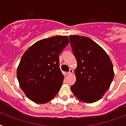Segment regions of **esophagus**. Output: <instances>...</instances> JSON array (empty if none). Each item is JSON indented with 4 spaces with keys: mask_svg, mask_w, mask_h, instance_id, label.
I'll list each match as a JSON object with an SVG mask.
<instances>
[{
    "mask_svg": "<svg viewBox=\"0 0 126 126\" xmlns=\"http://www.w3.org/2000/svg\"><path fill=\"white\" fill-rule=\"evenodd\" d=\"M73 72H74V71H73V70L72 69H70L69 70V72H67V75H71L72 74H73Z\"/></svg>",
    "mask_w": 126,
    "mask_h": 126,
    "instance_id": "1",
    "label": "esophagus"
}]
</instances>
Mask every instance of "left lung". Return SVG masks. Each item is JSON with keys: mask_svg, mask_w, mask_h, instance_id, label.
Instances as JSON below:
<instances>
[{"mask_svg": "<svg viewBox=\"0 0 126 126\" xmlns=\"http://www.w3.org/2000/svg\"><path fill=\"white\" fill-rule=\"evenodd\" d=\"M69 39L77 62L76 82L71 90L82 102H96L102 98L113 80V64L103 49L88 37L70 35Z\"/></svg>", "mask_w": 126, "mask_h": 126, "instance_id": "left-lung-1", "label": "left lung"}]
</instances>
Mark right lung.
Listing matches in <instances>:
<instances>
[{
  "label": "right lung",
  "mask_w": 126,
  "mask_h": 126,
  "mask_svg": "<svg viewBox=\"0 0 126 126\" xmlns=\"http://www.w3.org/2000/svg\"><path fill=\"white\" fill-rule=\"evenodd\" d=\"M69 43L67 36L39 40L25 51L17 68L19 86L30 100L39 104L54 98L63 84L59 55Z\"/></svg>",
  "instance_id": "1"
}]
</instances>
